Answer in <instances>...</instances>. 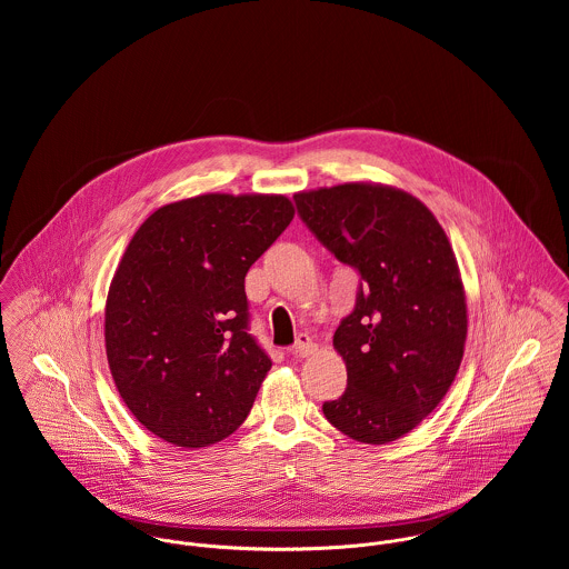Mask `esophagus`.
I'll list each match as a JSON object with an SVG mask.
<instances>
[{
    "label": "esophagus",
    "instance_id": "34e87169",
    "mask_svg": "<svg viewBox=\"0 0 569 569\" xmlns=\"http://www.w3.org/2000/svg\"><path fill=\"white\" fill-rule=\"evenodd\" d=\"M316 352V343H313V339L305 332V335H298V339H296V343L291 346V355H296V357H309V355H313Z\"/></svg>",
    "mask_w": 569,
    "mask_h": 569
}]
</instances>
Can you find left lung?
Segmentation results:
<instances>
[{"label": "left lung", "mask_w": 569, "mask_h": 569, "mask_svg": "<svg viewBox=\"0 0 569 569\" xmlns=\"http://www.w3.org/2000/svg\"><path fill=\"white\" fill-rule=\"evenodd\" d=\"M293 201L361 276L355 311L332 335L348 388L322 406L326 420L357 442H395L438 407L462 363L469 322L456 253L431 210L395 186L339 183Z\"/></svg>", "instance_id": "1"}]
</instances>
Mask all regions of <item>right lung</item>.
<instances>
[{"label": "right lung", "mask_w": 569, "mask_h": 569, "mask_svg": "<svg viewBox=\"0 0 569 569\" xmlns=\"http://www.w3.org/2000/svg\"><path fill=\"white\" fill-rule=\"evenodd\" d=\"M284 194L166 203L133 234L104 305L116 388L151 433L214 445L243 425L271 368L247 332L244 276L291 223Z\"/></svg>", "instance_id": "right-lung-1"}]
</instances>
